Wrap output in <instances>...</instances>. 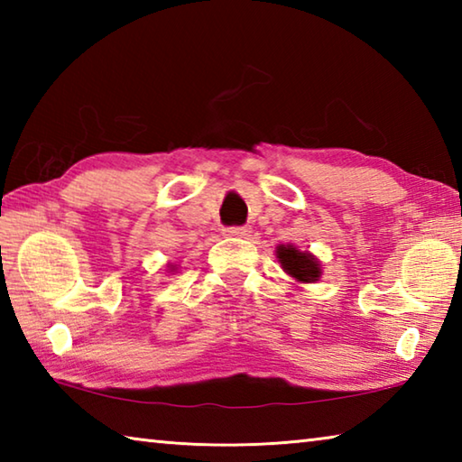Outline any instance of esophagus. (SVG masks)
Wrapping results in <instances>:
<instances>
[{"mask_svg": "<svg viewBox=\"0 0 462 462\" xmlns=\"http://www.w3.org/2000/svg\"><path fill=\"white\" fill-rule=\"evenodd\" d=\"M224 236L246 238L250 236V228H246V226H230V228H224Z\"/></svg>", "mask_w": 462, "mask_h": 462, "instance_id": "esophagus-1", "label": "esophagus"}]
</instances>
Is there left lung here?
Segmentation results:
<instances>
[{
	"label": "left lung",
	"instance_id": "8db88e82",
	"mask_svg": "<svg viewBox=\"0 0 462 462\" xmlns=\"http://www.w3.org/2000/svg\"><path fill=\"white\" fill-rule=\"evenodd\" d=\"M277 259L289 277L301 283H314L322 275L319 261L308 250H297L293 245L277 246Z\"/></svg>",
	"mask_w": 462,
	"mask_h": 462
}]
</instances>
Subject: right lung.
Here are the masks:
<instances>
[{
  "label": "right lung",
  "mask_w": 462,
  "mask_h": 462,
  "mask_svg": "<svg viewBox=\"0 0 462 462\" xmlns=\"http://www.w3.org/2000/svg\"><path fill=\"white\" fill-rule=\"evenodd\" d=\"M171 269H173V271H175V267H171Z\"/></svg>",
  "instance_id": "1"
}]
</instances>
